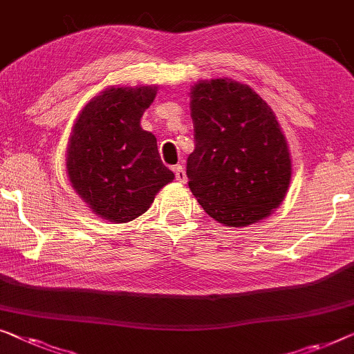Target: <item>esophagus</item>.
Masks as SVG:
<instances>
[{
  "label": "esophagus",
  "mask_w": 354,
  "mask_h": 354,
  "mask_svg": "<svg viewBox=\"0 0 354 354\" xmlns=\"http://www.w3.org/2000/svg\"><path fill=\"white\" fill-rule=\"evenodd\" d=\"M174 172H176V178H177V182L185 183V180H187L185 169H183L180 165H177V166H174Z\"/></svg>",
  "instance_id": "obj_1"
}]
</instances>
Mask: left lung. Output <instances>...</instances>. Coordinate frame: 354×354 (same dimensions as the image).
Listing matches in <instances>:
<instances>
[{"label": "left lung", "mask_w": 354, "mask_h": 354, "mask_svg": "<svg viewBox=\"0 0 354 354\" xmlns=\"http://www.w3.org/2000/svg\"><path fill=\"white\" fill-rule=\"evenodd\" d=\"M194 150L188 187L207 215L227 227L257 223L284 201L292 161L271 106L248 84L201 80L189 89Z\"/></svg>", "instance_id": "obj_1"}]
</instances>
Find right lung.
Segmentation results:
<instances>
[{"label":"right lung","mask_w":354,"mask_h":354,"mask_svg":"<svg viewBox=\"0 0 354 354\" xmlns=\"http://www.w3.org/2000/svg\"><path fill=\"white\" fill-rule=\"evenodd\" d=\"M156 91L155 84L109 86L83 106L71 129L68 180L91 211L109 222L137 218L174 180L161 162L156 137L140 126Z\"/></svg>","instance_id":"add662e5"}]
</instances>
